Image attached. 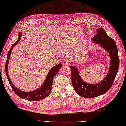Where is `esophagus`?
<instances>
[{"instance_id":"34e87169","label":"esophagus","mask_w":126,"mask_h":126,"mask_svg":"<svg viewBox=\"0 0 126 126\" xmlns=\"http://www.w3.org/2000/svg\"><path fill=\"white\" fill-rule=\"evenodd\" d=\"M69 59L67 58V57H65V59H63V65H66L69 64Z\"/></svg>"}]
</instances>
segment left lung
<instances>
[{"label": "left lung", "instance_id": "1", "mask_svg": "<svg viewBox=\"0 0 126 126\" xmlns=\"http://www.w3.org/2000/svg\"><path fill=\"white\" fill-rule=\"evenodd\" d=\"M92 41L99 45L109 53L110 66L106 77L96 84H89L84 81L80 77L78 68L75 66H70L74 90L80 96L86 98L96 97L108 92L114 81L119 65L118 49L115 41L107 35L103 29L100 28L96 30V34L93 37Z\"/></svg>", "mask_w": 126, "mask_h": 126}]
</instances>
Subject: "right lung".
I'll list each match as a JSON object with an SVG mask.
<instances>
[{
  "mask_svg": "<svg viewBox=\"0 0 126 126\" xmlns=\"http://www.w3.org/2000/svg\"><path fill=\"white\" fill-rule=\"evenodd\" d=\"M22 35V32H19V33H18V40L12 45L11 49H9V51L8 52L7 61H6L5 63L6 75H7L8 80V81H9V82L10 85L11 86L12 89L13 90V91L15 92V93L18 96H19V97L22 99H26L27 100L38 101L47 97V96L49 95V94L51 93V89H52V81L53 78H54L56 74L57 73V72L59 71V69L63 66V65H62L61 63H59V64H57V65H56L55 66L51 68V69L49 70L44 83H43L41 86H40V87L37 89L29 92H23L18 89L17 88H16V86L14 85L13 82H12L11 79H10L8 71V63H9V61L10 56H11L12 49H13V47L15 46L19 41L20 38H21Z\"/></svg>",
  "mask_w": 126,
  "mask_h": 126,
  "instance_id": "1",
  "label": "right lung"
}]
</instances>
